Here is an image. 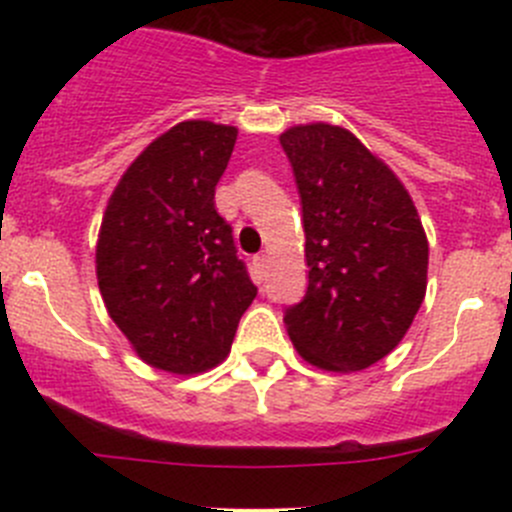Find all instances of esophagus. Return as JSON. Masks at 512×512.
I'll return each instance as SVG.
<instances>
[{"label": "esophagus", "mask_w": 512, "mask_h": 512, "mask_svg": "<svg viewBox=\"0 0 512 512\" xmlns=\"http://www.w3.org/2000/svg\"><path fill=\"white\" fill-rule=\"evenodd\" d=\"M267 262H270L267 260V255H257L255 262H252V265H255V280L257 282H262L267 277V267H270Z\"/></svg>", "instance_id": "34e87169"}]
</instances>
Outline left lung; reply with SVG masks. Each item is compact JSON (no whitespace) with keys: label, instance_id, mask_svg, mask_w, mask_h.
I'll return each instance as SVG.
<instances>
[{"label":"left lung","instance_id":"1","mask_svg":"<svg viewBox=\"0 0 512 512\" xmlns=\"http://www.w3.org/2000/svg\"><path fill=\"white\" fill-rule=\"evenodd\" d=\"M302 200L307 294L285 312L304 361L369 369L394 352L426 297L428 240L394 170L329 123L280 136Z\"/></svg>","mask_w":512,"mask_h":512}]
</instances>
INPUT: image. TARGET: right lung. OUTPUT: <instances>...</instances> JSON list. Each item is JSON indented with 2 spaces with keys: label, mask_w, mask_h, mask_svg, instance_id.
I'll list each match as a JSON object with an SVG mask.
<instances>
[{
  "label": "right lung",
  "mask_w": 512,
  "mask_h": 512,
  "mask_svg": "<svg viewBox=\"0 0 512 512\" xmlns=\"http://www.w3.org/2000/svg\"><path fill=\"white\" fill-rule=\"evenodd\" d=\"M235 141V126L178 123L128 165L103 213L96 277L108 317L170 374L218 366L257 294L215 210Z\"/></svg>",
  "instance_id": "1"
}]
</instances>
